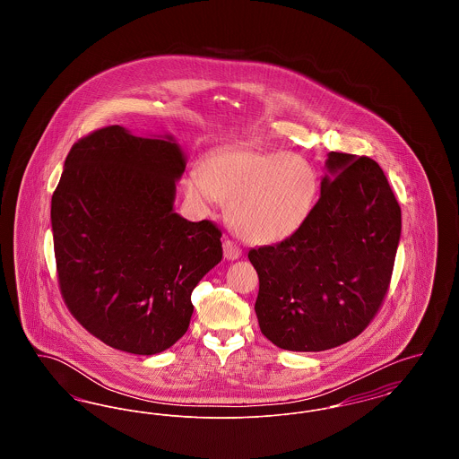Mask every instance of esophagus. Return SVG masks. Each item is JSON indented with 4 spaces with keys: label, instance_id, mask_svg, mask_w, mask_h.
Segmentation results:
<instances>
[{
    "label": "esophagus",
    "instance_id": "1",
    "mask_svg": "<svg viewBox=\"0 0 459 459\" xmlns=\"http://www.w3.org/2000/svg\"><path fill=\"white\" fill-rule=\"evenodd\" d=\"M240 255H242V251L236 242L229 239L223 240V256L227 260H238L240 258Z\"/></svg>",
    "mask_w": 459,
    "mask_h": 459
}]
</instances>
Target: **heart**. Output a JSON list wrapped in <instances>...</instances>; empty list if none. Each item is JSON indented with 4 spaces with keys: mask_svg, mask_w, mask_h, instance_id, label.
Listing matches in <instances>:
<instances>
[{
    "mask_svg": "<svg viewBox=\"0 0 459 459\" xmlns=\"http://www.w3.org/2000/svg\"><path fill=\"white\" fill-rule=\"evenodd\" d=\"M182 191L199 212L227 203V219L242 239L256 244L292 236L309 217L318 177L303 156L229 150L212 154L182 177Z\"/></svg>",
    "mask_w": 459,
    "mask_h": 459,
    "instance_id": "heart-1",
    "label": "heart"
}]
</instances>
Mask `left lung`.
I'll return each instance as SVG.
<instances>
[{
    "label": "left lung",
    "instance_id": "8db88e82",
    "mask_svg": "<svg viewBox=\"0 0 459 459\" xmlns=\"http://www.w3.org/2000/svg\"><path fill=\"white\" fill-rule=\"evenodd\" d=\"M320 199L287 239L251 249L263 335L287 351L337 348L382 305L401 238V208L367 156L328 153Z\"/></svg>",
    "mask_w": 459,
    "mask_h": 459
}]
</instances>
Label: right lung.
Masks as SVG:
<instances>
[{
    "label": "right lung",
    "instance_id": "1",
    "mask_svg": "<svg viewBox=\"0 0 459 459\" xmlns=\"http://www.w3.org/2000/svg\"><path fill=\"white\" fill-rule=\"evenodd\" d=\"M186 156L172 135L120 126L77 141L51 197L60 290L115 350L150 356L187 332L191 292L221 262V232L174 212Z\"/></svg>",
    "mask_w": 459,
    "mask_h": 459
}]
</instances>
